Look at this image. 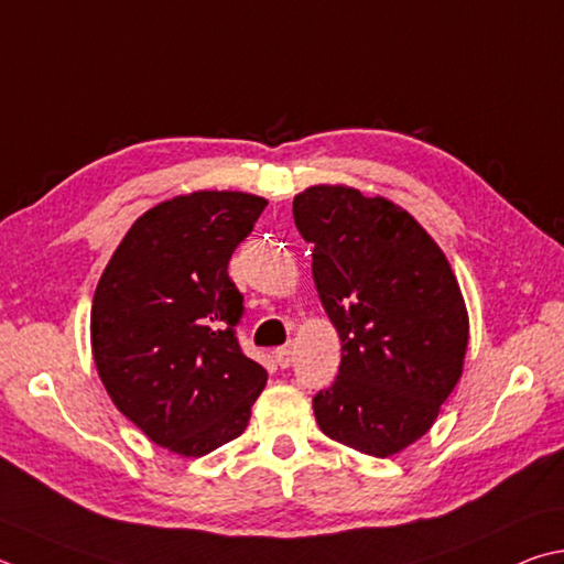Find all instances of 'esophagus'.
<instances>
[{"label": "esophagus", "mask_w": 564, "mask_h": 564, "mask_svg": "<svg viewBox=\"0 0 564 564\" xmlns=\"http://www.w3.org/2000/svg\"><path fill=\"white\" fill-rule=\"evenodd\" d=\"M273 357H275V362H279V365L283 367V370H285V367H291V362H293V347H291V345L275 347Z\"/></svg>", "instance_id": "1"}]
</instances>
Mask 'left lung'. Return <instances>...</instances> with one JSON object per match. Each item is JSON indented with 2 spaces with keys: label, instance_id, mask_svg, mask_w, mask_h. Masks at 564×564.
Masks as SVG:
<instances>
[{
  "label": "left lung",
  "instance_id": "8db88e82",
  "mask_svg": "<svg viewBox=\"0 0 564 564\" xmlns=\"http://www.w3.org/2000/svg\"><path fill=\"white\" fill-rule=\"evenodd\" d=\"M293 219L343 343L335 382L313 397L315 422L360 454H399L464 372L468 313L452 265L412 214L345 184L295 194Z\"/></svg>",
  "mask_w": 564,
  "mask_h": 564
}]
</instances>
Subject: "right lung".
<instances>
[{
    "label": "right lung",
    "mask_w": 564,
    "mask_h": 564,
    "mask_svg": "<svg viewBox=\"0 0 564 564\" xmlns=\"http://www.w3.org/2000/svg\"><path fill=\"white\" fill-rule=\"evenodd\" d=\"M265 204L217 189L160 202L98 281L90 347L100 382L150 442L180 456L237 438L269 380L239 347L243 295L227 271Z\"/></svg>",
    "instance_id": "1"
}]
</instances>
